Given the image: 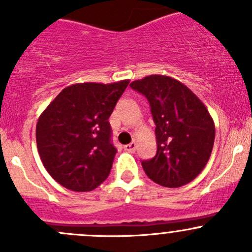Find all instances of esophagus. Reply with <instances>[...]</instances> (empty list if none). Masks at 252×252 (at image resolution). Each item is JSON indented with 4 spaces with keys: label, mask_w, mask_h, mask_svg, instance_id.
<instances>
[{
    "label": "esophagus",
    "mask_w": 252,
    "mask_h": 252,
    "mask_svg": "<svg viewBox=\"0 0 252 252\" xmlns=\"http://www.w3.org/2000/svg\"><path fill=\"white\" fill-rule=\"evenodd\" d=\"M124 149H126V151H129V152H135V150H136V142L133 141V142H130V144L126 145V146H124Z\"/></svg>",
    "instance_id": "34e87169"
}]
</instances>
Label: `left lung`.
Segmentation results:
<instances>
[{
	"label": "left lung",
	"mask_w": 252,
	"mask_h": 252,
	"mask_svg": "<svg viewBox=\"0 0 252 252\" xmlns=\"http://www.w3.org/2000/svg\"><path fill=\"white\" fill-rule=\"evenodd\" d=\"M130 86L147 98L156 124L157 152L141 162L145 173L166 188L192 182L213 149L216 129L210 112L188 86L167 75H147Z\"/></svg>",
	"instance_id": "obj_1"
}]
</instances>
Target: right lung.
Listing matches in <instances>:
<instances>
[{
    "instance_id": "right-lung-1",
    "label": "right lung",
    "mask_w": 252,
    "mask_h": 252,
    "mask_svg": "<svg viewBox=\"0 0 252 252\" xmlns=\"http://www.w3.org/2000/svg\"><path fill=\"white\" fill-rule=\"evenodd\" d=\"M129 81L73 84L40 114L37 151L62 187L91 191L107 179L117 152L108 118Z\"/></svg>"
}]
</instances>
